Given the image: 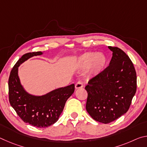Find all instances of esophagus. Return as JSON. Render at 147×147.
<instances>
[{
    "mask_svg": "<svg viewBox=\"0 0 147 147\" xmlns=\"http://www.w3.org/2000/svg\"><path fill=\"white\" fill-rule=\"evenodd\" d=\"M83 83L82 82L80 81V80H78L75 84V88L76 89H80V88H83Z\"/></svg>",
    "mask_w": 147,
    "mask_h": 147,
    "instance_id": "34e87169",
    "label": "esophagus"
}]
</instances>
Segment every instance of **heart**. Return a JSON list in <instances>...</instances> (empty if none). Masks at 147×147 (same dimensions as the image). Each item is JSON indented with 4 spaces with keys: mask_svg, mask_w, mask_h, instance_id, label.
I'll return each mask as SVG.
<instances>
[{
    "mask_svg": "<svg viewBox=\"0 0 147 147\" xmlns=\"http://www.w3.org/2000/svg\"><path fill=\"white\" fill-rule=\"evenodd\" d=\"M107 63L106 56L102 53L89 52L83 54L78 59V65L82 68H89L91 73L96 74L103 70Z\"/></svg>",
    "mask_w": 147,
    "mask_h": 147,
    "instance_id": "obj_1",
    "label": "heart"
}]
</instances>
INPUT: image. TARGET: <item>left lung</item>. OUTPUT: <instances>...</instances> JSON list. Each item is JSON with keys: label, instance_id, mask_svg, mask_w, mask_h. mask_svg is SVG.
I'll return each mask as SVG.
<instances>
[{"label": "left lung", "instance_id": "1", "mask_svg": "<svg viewBox=\"0 0 147 147\" xmlns=\"http://www.w3.org/2000/svg\"><path fill=\"white\" fill-rule=\"evenodd\" d=\"M113 52L109 65L89 80L86 110L94 120L108 124L127 112L137 89L134 64L121 49L109 46Z\"/></svg>", "mask_w": 147, "mask_h": 147}]
</instances>
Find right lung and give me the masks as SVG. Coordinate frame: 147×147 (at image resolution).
Here are the masks:
<instances>
[{
    "mask_svg": "<svg viewBox=\"0 0 147 147\" xmlns=\"http://www.w3.org/2000/svg\"><path fill=\"white\" fill-rule=\"evenodd\" d=\"M42 54L41 52H33L24 54L12 68L8 80L10 105L24 123L38 128H46L55 123L67 100L74 91V84L43 96H34L24 91L20 83L18 67L31 57Z\"/></svg>",
    "mask_w": 147,
    "mask_h": 147,
    "instance_id": "obj_1",
    "label": "right lung"
}]
</instances>
